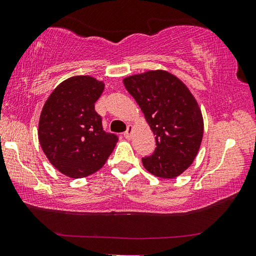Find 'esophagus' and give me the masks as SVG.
I'll return each mask as SVG.
<instances>
[{"label":"esophagus","mask_w":256,"mask_h":256,"mask_svg":"<svg viewBox=\"0 0 256 256\" xmlns=\"http://www.w3.org/2000/svg\"><path fill=\"white\" fill-rule=\"evenodd\" d=\"M132 132H133V126H132V125H128V130L124 132V136H125V138H126V139H131Z\"/></svg>","instance_id":"obj_1"}]
</instances>
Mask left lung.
Masks as SVG:
<instances>
[{
  "mask_svg": "<svg viewBox=\"0 0 256 256\" xmlns=\"http://www.w3.org/2000/svg\"><path fill=\"white\" fill-rule=\"evenodd\" d=\"M156 140L150 156L142 158L147 171L176 178L192 164L204 136V118L188 86L176 76L152 70L123 79Z\"/></svg>",
  "mask_w": 256,
  "mask_h": 256,
  "instance_id": "1",
  "label": "left lung"
}]
</instances>
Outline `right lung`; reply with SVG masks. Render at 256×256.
Listing matches in <instances>:
<instances>
[{
    "instance_id": "add662e5",
    "label": "right lung",
    "mask_w": 256,
    "mask_h": 256,
    "mask_svg": "<svg viewBox=\"0 0 256 256\" xmlns=\"http://www.w3.org/2000/svg\"><path fill=\"white\" fill-rule=\"evenodd\" d=\"M104 82L74 76L60 82L41 112L38 136L49 162L71 178H82L104 166L118 136L106 132L94 104Z\"/></svg>"
}]
</instances>
